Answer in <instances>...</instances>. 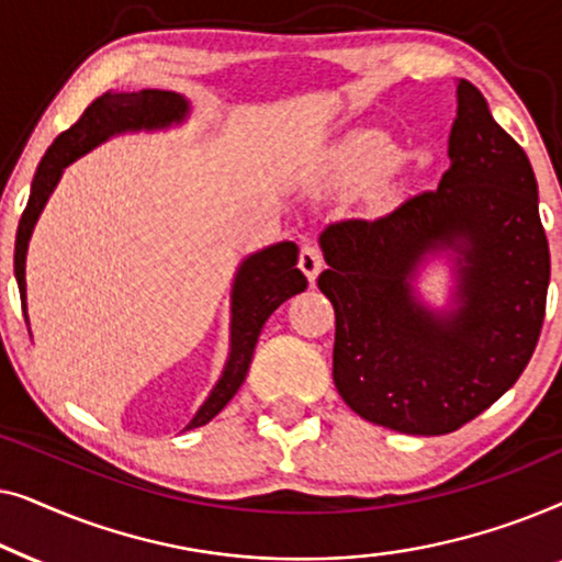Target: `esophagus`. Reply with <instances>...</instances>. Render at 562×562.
Instances as JSON below:
<instances>
[{"instance_id": "1", "label": "esophagus", "mask_w": 562, "mask_h": 562, "mask_svg": "<svg viewBox=\"0 0 562 562\" xmlns=\"http://www.w3.org/2000/svg\"><path fill=\"white\" fill-rule=\"evenodd\" d=\"M322 266H325V258H322V250L317 245H304L302 252H299V268H302L310 283L317 281Z\"/></svg>"}]
</instances>
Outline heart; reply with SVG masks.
I'll use <instances>...</instances> for the list:
<instances>
[{
    "label": "heart",
    "instance_id": "heart-1",
    "mask_svg": "<svg viewBox=\"0 0 562 562\" xmlns=\"http://www.w3.org/2000/svg\"><path fill=\"white\" fill-rule=\"evenodd\" d=\"M404 156L402 145L386 133H358L345 143L337 171L352 187H375L402 166Z\"/></svg>",
    "mask_w": 562,
    "mask_h": 562
}]
</instances>
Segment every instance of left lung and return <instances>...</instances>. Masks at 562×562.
<instances>
[{
    "mask_svg": "<svg viewBox=\"0 0 562 562\" xmlns=\"http://www.w3.org/2000/svg\"><path fill=\"white\" fill-rule=\"evenodd\" d=\"M448 156L435 191L319 235L329 268L317 286L335 306V386L360 417L406 435L456 432L506 394L532 358L548 302L535 171L465 79ZM448 249L457 252V294L448 313H432L411 279Z\"/></svg>",
    "mask_w": 562,
    "mask_h": 562,
    "instance_id": "left-lung-1",
    "label": "left lung"
}]
</instances>
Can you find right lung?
I'll return each instance as SVG.
<instances>
[{
    "label": "right lung",
    "mask_w": 562,
    "mask_h": 562,
    "mask_svg": "<svg viewBox=\"0 0 562 562\" xmlns=\"http://www.w3.org/2000/svg\"><path fill=\"white\" fill-rule=\"evenodd\" d=\"M189 114V102L176 91L143 89V91H106L94 99L79 122H74L66 133H60L45 153L41 166H37L33 187L25 212L20 217L18 240H14V279H18L22 312L27 322V294H25V258L27 243L33 235L35 222L41 217L45 202L58 187L64 168L81 158L83 153L97 148L99 143L110 140L120 133H137V130H164L171 125H181ZM299 248L296 243H276L271 248L252 252L240 263L233 281V319H229V356L220 381L214 383L212 394L199 406L194 419L187 429L202 427L225 409L229 398L243 386L248 375L252 350L263 329L266 319L279 310V306L294 294L306 289L304 273L296 268Z\"/></svg>",
    "instance_id": "add662e5"
}]
</instances>
